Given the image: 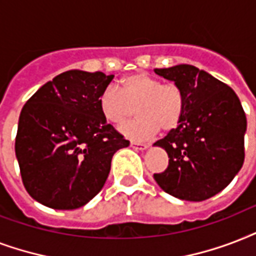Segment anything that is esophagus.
<instances>
[{
	"label": "esophagus",
	"mask_w": 256,
	"mask_h": 256,
	"mask_svg": "<svg viewBox=\"0 0 256 256\" xmlns=\"http://www.w3.org/2000/svg\"><path fill=\"white\" fill-rule=\"evenodd\" d=\"M130 146L134 148V150H144L148 148L146 144H144V142H130Z\"/></svg>",
	"instance_id": "1"
}]
</instances>
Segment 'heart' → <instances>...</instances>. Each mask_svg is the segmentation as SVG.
<instances>
[{
	"label": "heart",
	"mask_w": 256,
	"mask_h": 256,
	"mask_svg": "<svg viewBox=\"0 0 256 256\" xmlns=\"http://www.w3.org/2000/svg\"><path fill=\"white\" fill-rule=\"evenodd\" d=\"M186 94L175 82H163L146 73H134L120 80V89L106 86L98 106L106 122L122 126L138 114L140 118L122 126L132 138H148L162 130L170 134L180 126L186 112Z\"/></svg>",
	"instance_id": "b5f03b06"
}]
</instances>
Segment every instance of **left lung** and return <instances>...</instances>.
Segmentation results:
<instances>
[{
  "mask_svg": "<svg viewBox=\"0 0 256 256\" xmlns=\"http://www.w3.org/2000/svg\"><path fill=\"white\" fill-rule=\"evenodd\" d=\"M184 90L180 126L155 146L168 154V167L154 174L170 195L190 202L210 199L224 190L244 162L246 114L236 93L204 70L182 64L155 69Z\"/></svg>",
  "mask_w": 256,
  "mask_h": 256,
  "instance_id": "left-lung-1",
  "label": "left lung"
}]
</instances>
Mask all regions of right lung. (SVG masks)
Returning a JSON list of instances; mask_svg holds the SVG:
<instances>
[{"label":"right lung","instance_id":"add662e5","mask_svg":"<svg viewBox=\"0 0 256 256\" xmlns=\"http://www.w3.org/2000/svg\"><path fill=\"white\" fill-rule=\"evenodd\" d=\"M114 74L68 70L24 106L16 156L28 194L54 210H76L101 191L114 152L130 142L106 122L98 100Z\"/></svg>","mask_w":256,"mask_h":256}]
</instances>
